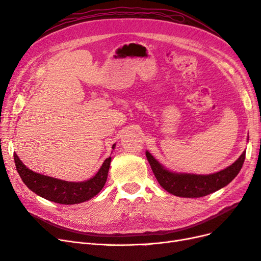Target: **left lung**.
Returning <instances> with one entry per match:
<instances>
[{
    "instance_id": "8db88e82",
    "label": "left lung",
    "mask_w": 261,
    "mask_h": 261,
    "mask_svg": "<svg viewBox=\"0 0 261 261\" xmlns=\"http://www.w3.org/2000/svg\"><path fill=\"white\" fill-rule=\"evenodd\" d=\"M246 151H243L240 158L224 170L212 174H193V173H177L168 170L154 159L149 151L146 156L153 174L159 184L168 193L184 198H199L215 193L225 187L239 174L245 160Z\"/></svg>"
}]
</instances>
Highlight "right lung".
Instances as JSON below:
<instances>
[{
    "mask_svg": "<svg viewBox=\"0 0 261 261\" xmlns=\"http://www.w3.org/2000/svg\"><path fill=\"white\" fill-rule=\"evenodd\" d=\"M115 145L112 146V149L115 148ZM14 160L21 180L30 191L53 202L75 204L93 198L103 188L108 178L111 156L102 163L96 175L83 181H67L34 172L21 162L16 153H14Z\"/></svg>",
    "mask_w": 261,
    "mask_h": 261,
    "instance_id": "1",
    "label": "right lung"
}]
</instances>
